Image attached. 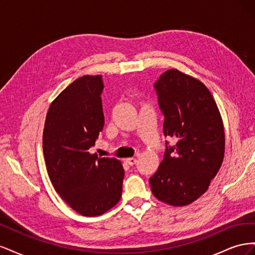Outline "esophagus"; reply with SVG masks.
<instances>
[{
  "label": "esophagus",
  "instance_id": "esophagus-1",
  "mask_svg": "<svg viewBox=\"0 0 255 255\" xmlns=\"http://www.w3.org/2000/svg\"><path fill=\"white\" fill-rule=\"evenodd\" d=\"M125 160H126V163H127V164H128L129 166H133V165H135V164H136V161H137V159H136L135 157H128V158H126Z\"/></svg>",
  "mask_w": 255,
  "mask_h": 255
}]
</instances>
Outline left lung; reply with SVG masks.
Segmentation results:
<instances>
[{"instance_id":"left-lung-1","label":"left lung","mask_w":255,"mask_h":255,"mask_svg":"<svg viewBox=\"0 0 255 255\" xmlns=\"http://www.w3.org/2000/svg\"><path fill=\"white\" fill-rule=\"evenodd\" d=\"M165 119L164 135L176 139L166 149L150 177L153 196L171 206H186L208 189L225 157V127L218 106L205 85L170 69L155 83Z\"/></svg>"}]
</instances>
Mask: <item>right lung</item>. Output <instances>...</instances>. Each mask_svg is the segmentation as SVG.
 <instances>
[{
	"label": "right lung",
	"instance_id": "add662e5",
	"mask_svg": "<svg viewBox=\"0 0 255 255\" xmlns=\"http://www.w3.org/2000/svg\"><path fill=\"white\" fill-rule=\"evenodd\" d=\"M102 75H83L53 100L42 146L50 180L61 199L83 216H100L119 202L125 170L116 158L89 152L104 127Z\"/></svg>",
	"mask_w": 255,
	"mask_h": 255
}]
</instances>
